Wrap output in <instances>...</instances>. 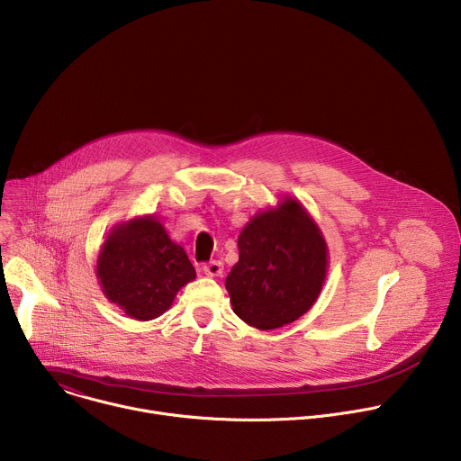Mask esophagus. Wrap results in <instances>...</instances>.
Returning <instances> with one entry per match:
<instances>
[{
  "mask_svg": "<svg viewBox=\"0 0 461 461\" xmlns=\"http://www.w3.org/2000/svg\"><path fill=\"white\" fill-rule=\"evenodd\" d=\"M203 270L210 277H219V276H222L224 267H222L221 260H210V262H206V265L203 267Z\"/></svg>",
  "mask_w": 461,
  "mask_h": 461,
  "instance_id": "34e87169",
  "label": "esophagus"
}]
</instances>
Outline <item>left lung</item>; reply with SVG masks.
<instances>
[{"label":"left lung","mask_w":461,"mask_h":461,"mask_svg":"<svg viewBox=\"0 0 461 461\" xmlns=\"http://www.w3.org/2000/svg\"><path fill=\"white\" fill-rule=\"evenodd\" d=\"M239 262L226 277L233 312L258 330L297 321L317 301L328 270L321 228L294 199L249 219L239 235Z\"/></svg>","instance_id":"8db88e82"}]
</instances>
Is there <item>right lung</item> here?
<instances>
[{"label":"right lung","instance_id":"1","mask_svg":"<svg viewBox=\"0 0 461 461\" xmlns=\"http://www.w3.org/2000/svg\"><path fill=\"white\" fill-rule=\"evenodd\" d=\"M96 277L109 303L137 321H151L171 308L178 290L196 274L160 219L144 215L120 222L107 233Z\"/></svg>","mask_w":461,"mask_h":461}]
</instances>
